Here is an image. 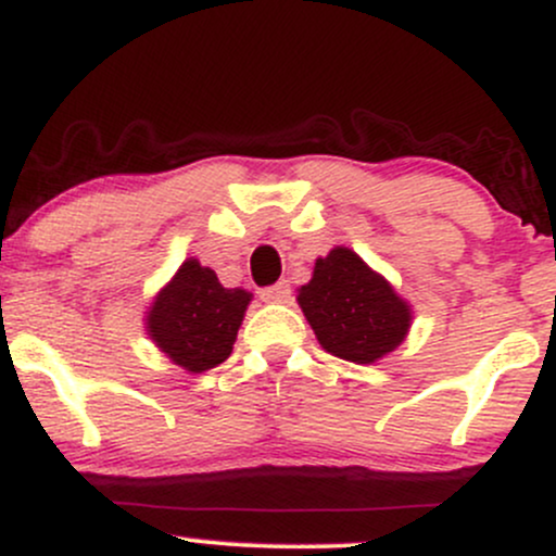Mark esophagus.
I'll return each mask as SVG.
<instances>
[{
	"label": "esophagus",
	"instance_id": "34e87169",
	"mask_svg": "<svg viewBox=\"0 0 556 556\" xmlns=\"http://www.w3.org/2000/svg\"><path fill=\"white\" fill-rule=\"evenodd\" d=\"M258 295H261V300H264V303H285V300H290V285L277 282L271 287H264Z\"/></svg>",
	"mask_w": 556,
	"mask_h": 556
}]
</instances>
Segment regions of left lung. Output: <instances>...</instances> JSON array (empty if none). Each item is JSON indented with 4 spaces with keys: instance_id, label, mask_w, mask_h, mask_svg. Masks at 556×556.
Segmentation results:
<instances>
[{
    "instance_id": "left-lung-1",
    "label": "left lung",
    "mask_w": 556,
    "mask_h": 556,
    "mask_svg": "<svg viewBox=\"0 0 556 556\" xmlns=\"http://www.w3.org/2000/svg\"><path fill=\"white\" fill-rule=\"evenodd\" d=\"M300 308L327 353L374 363L392 353L410 327V305L350 248L316 261L314 279L300 287Z\"/></svg>"
}]
</instances>
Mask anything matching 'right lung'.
Wrapping results in <instances>:
<instances>
[{
	"label": "right lung",
	"mask_w": 556,
	"mask_h": 556,
	"mask_svg": "<svg viewBox=\"0 0 556 556\" xmlns=\"http://www.w3.org/2000/svg\"><path fill=\"white\" fill-rule=\"evenodd\" d=\"M251 295L227 290L195 258L185 261L175 279L151 305L149 334L185 371H208L232 353Z\"/></svg>",
	"instance_id": "right-lung-1"
}]
</instances>
